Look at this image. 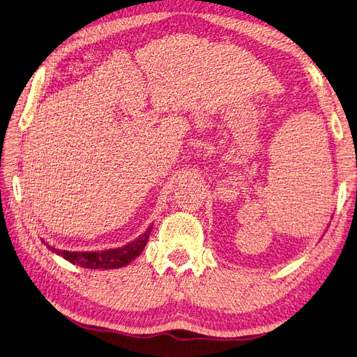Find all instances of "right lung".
<instances>
[{"instance_id": "add662e5", "label": "right lung", "mask_w": 357, "mask_h": 357, "mask_svg": "<svg viewBox=\"0 0 357 357\" xmlns=\"http://www.w3.org/2000/svg\"><path fill=\"white\" fill-rule=\"evenodd\" d=\"M152 227H149L144 234L137 237L134 242L124 245L121 248H115V250L107 251H86V252H76V251H62L56 250L53 246H48L50 251L56 252L57 255H62L65 260H68L73 264H77L80 268L88 269H117L129 264L132 260L143 252L144 246L151 236ZM44 242V240H43ZM45 243V242H44Z\"/></svg>"}]
</instances>
